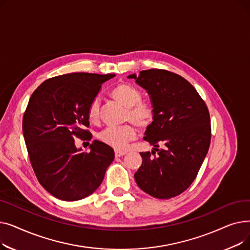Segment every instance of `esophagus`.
Here are the masks:
<instances>
[{"label":"esophagus","mask_w":250,"mask_h":250,"mask_svg":"<svg viewBox=\"0 0 250 250\" xmlns=\"http://www.w3.org/2000/svg\"><path fill=\"white\" fill-rule=\"evenodd\" d=\"M114 154H115V157H122V156L125 155L126 152H125V151H118V150H115Z\"/></svg>","instance_id":"obj_1"}]
</instances>
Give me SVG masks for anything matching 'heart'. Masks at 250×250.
<instances>
[{"label": "heart", "mask_w": 250, "mask_h": 250, "mask_svg": "<svg viewBox=\"0 0 250 250\" xmlns=\"http://www.w3.org/2000/svg\"><path fill=\"white\" fill-rule=\"evenodd\" d=\"M114 98L127 107L126 118L140 127L149 126L155 117L154 107L150 103L142 101V93L129 84L117 85L111 92ZM100 100L93 98L88 106V117L91 122H96L99 117ZM136 128L132 125H107L101 129L98 139L106 145L116 149L125 150L129 141L136 138Z\"/></svg>", "instance_id": "1"}]
</instances>
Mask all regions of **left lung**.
<instances>
[{
    "mask_svg": "<svg viewBox=\"0 0 250 250\" xmlns=\"http://www.w3.org/2000/svg\"><path fill=\"white\" fill-rule=\"evenodd\" d=\"M127 78L147 91L155 110L143 138L154 148L152 153H140L143 162L135 180L154 198H173L191 185L208 153L211 142L208 107L194 87L177 74L152 69ZM155 152L157 156L153 157L150 154Z\"/></svg>",
    "mask_w": 250,
    "mask_h": 250,
    "instance_id": "obj_1",
    "label": "left lung"
}]
</instances>
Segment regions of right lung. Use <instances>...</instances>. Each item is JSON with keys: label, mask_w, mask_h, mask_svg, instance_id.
<instances>
[{"label": "right lung", "mask_w": 250, "mask_h": 250, "mask_svg": "<svg viewBox=\"0 0 250 250\" xmlns=\"http://www.w3.org/2000/svg\"><path fill=\"white\" fill-rule=\"evenodd\" d=\"M114 74L71 73L37 87L23 116V136L39 183L57 199L82 200L101 185L114 159L113 149L93 141L83 152L74 138L91 139L88 106Z\"/></svg>", "instance_id": "add662e5"}]
</instances>
